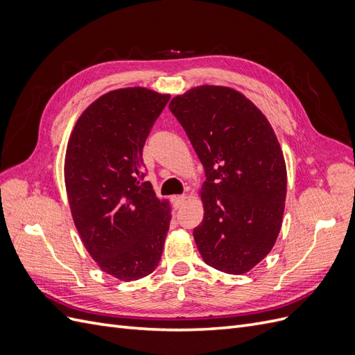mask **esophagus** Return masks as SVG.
Returning a JSON list of instances; mask_svg holds the SVG:
<instances>
[{
    "instance_id": "esophagus-1",
    "label": "esophagus",
    "mask_w": 355,
    "mask_h": 355,
    "mask_svg": "<svg viewBox=\"0 0 355 355\" xmlns=\"http://www.w3.org/2000/svg\"><path fill=\"white\" fill-rule=\"evenodd\" d=\"M187 201V196L185 194H182V196H175L173 197V204H175V207L176 209H179L182 204H184Z\"/></svg>"
}]
</instances>
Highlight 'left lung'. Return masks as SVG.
<instances>
[{
  "mask_svg": "<svg viewBox=\"0 0 355 355\" xmlns=\"http://www.w3.org/2000/svg\"><path fill=\"white\" fill-rule=\"evenodd\" d=\"M168 108L206 173L204 218L194 230L202 261L227 274L250 271L271 252L284 213L287 171L270 121L223 85L191 89Z\"/></svg>",
  "mask_w": 355,
  "mask_h": 355,
  "instance_id": "left-lung-1",
  "label": "left lung"
}]
</instances>
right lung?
I'll use <instances>...</instances> for the list:
<instances>
[{
  "label": "right lung",
  "instance_id": "add662e5",
  "mask_svg": "<svg viewBox=\"0 0 355 355\" xmlns=\"http://www.w3.org/2000/svg\"><path fill=\"white\" fill-rule=\"evenodd\" d=\"M170 94L145 87L105 93L73 125L65 187L81 241L101 270L133 282L158 266L170 204L144 182L142 149Z\"/></svg>",
  "mask_w": 355,
  "mask_h": 355
}]
</instances>
